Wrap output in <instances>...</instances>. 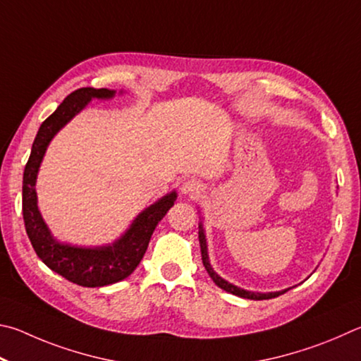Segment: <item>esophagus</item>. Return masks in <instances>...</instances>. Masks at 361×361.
Returning <instances> with one entry per match:
<instances>
[{
  "label": "esophagus",
  "mask_w": 361,
  "mask_h": 361,
  "mask_svg": "<svg viewBox=\"0 0 361 361\" xmlns=\"http://www.w3.org/2000/svg\"><path fill=\"white\" fill-rule=\"evenodd\" d=\"M180 192L184 193V195H198L200 192H201V185L198 184L197 180H193V179H188V180H184L182 182V185H180Z\"/></svg>",
  "instance_id": "34e87169"
}]
</instances>
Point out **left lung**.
Here are the masks:
<instances>
[{
    "label": "left lung",
    "instance_id": "1",
    "mask_svg": "<svg viewBox=\"0 0 361 361\" xmlns=\"http://www.w3.org/2000/svg\"><path fill=\"white\" fill-rule=\"evenodd\" d=\"M198 239H200V247H201V258H203V264L207 271V274L211 276V279L216 282V286H219L222 290L228 293H233L236 296H241V298H247V300H271V298H276V296H279L282 293H286L287 290H279V292H268V293H260V292H250V290H244L241 287L235 286V283H231L228 281H225L224 277H220L214 268L211 267L209 263V255H207V243H206V233L203 228V222H200L198 225Z\"/></svg>",
    "mask_w": 361,
    "mask_h": 361
}]
</instances>
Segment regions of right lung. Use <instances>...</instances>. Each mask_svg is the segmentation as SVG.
<instances>
[{
    "label": "right lung",
    "instance_id": "add662e5",
    "mask_svg": "<svg viewBox=\"0 0 361 361\" xmlns=\"http://www.w3.org/2000/svg\"><path fill=\"white\" fill-rule=\"evenodd\" d=\"M114 97L116 90L93 87L79 88L68 94L52 116L44 120L39 126L23 171V222L36 255L56 274L82 287H104L128 277L142 260L158 222L177 198L176 190L166 193L154 204L139 212L123 235L112 244L94 245V247L61 243L54 238L52 231L44 222L37 207L36 179L50 141L63 126L71 122L82 109H85L92 99H111Z\"/></svg>",
    "mask_w": 361,
    "mask_h": 361
}]
</instances>
